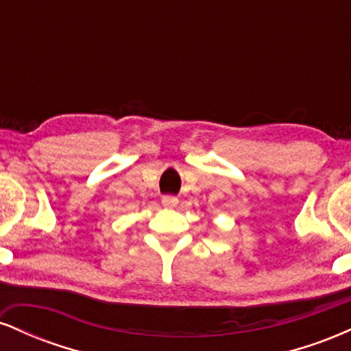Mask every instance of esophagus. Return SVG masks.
I'll return each mask as SVG.
<instances>
[{
	"label": "esophagus",
	"mask_w": 351,
	"mask_h": 351,
	"mask_svg": "<svg viewBox=\"0 0 351 351\" xmlns=\"http://www.w3.org/2000/svg\"><path fill=\"white\" fill-rule=\"evenodd\" d=\"M162 204H163L165 208L173 209V208L178 206V198H175V196H163Z\"/></svg>",
	"instance_id": "obj_1"
}]
</instances>
